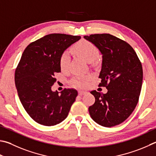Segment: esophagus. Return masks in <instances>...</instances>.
I'll use <instances>...</instances> for the list:
<instances>
[{"instance_id":"obj_1","label":"esophagus","mask_w":156,"mask_h":156,"mask_svg":"<svg viewBox=\"0 0 156 156\" xmlns=\"http://www.w3.org/2000/svg\"><path fill=\"white\" fill-rule=\"evenodd\" d=\"M87 92L86 91H83V90H79L78 91V95H83L84 94H86Z\"/></svg>"}]
</instances>
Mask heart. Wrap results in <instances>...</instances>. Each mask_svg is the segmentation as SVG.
<instances>
[{
	"label": "heart",
	"mask_w": 156,
	"mask_h": 156,
	"mask_svg": "<svg viewBox=\"0 0 156 156\" xmlns=\"http://www.w3.org/2000/svg\"><path fill=\"white\" fill-rule=\"evenodd\" d=\"M73 52L76 55L80 56L85 59L88 62H92L99 55V50L95 44L85 39H81L78 41L72 48ZM70 61L68 53L66 52H63L59 58V64L62 69H66L68 66ZM91 78L90 75H86L83 76H78L72 79L71 83L73 86L78 87H85L87 85L88 82Z\"/></svg>",
	"instance_id": "heart-1"
}]
</instances>
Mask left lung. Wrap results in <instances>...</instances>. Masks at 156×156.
Here are the masks:
<instances>
[{
	"label": "left lung",
	"instance_id": "8db88e82",
	"mask_svg": "<svg viewBox=\"0 0 156 156\" xmlns=\"http://www.w3.org/2000/svg\"><path fill=\"white\" fill-rule=\"evenodd\" d=\"M84 37L102 54L99 86L108 89L106 94L90 91L95 98L89 108L90 117L104 127L119 125L129 117L138 102L143 77L142 64L133 48L117 37L104 33Z\"/></svg>",
	"mask_w": 156,
	"mask_h": 156
}]
</instances>
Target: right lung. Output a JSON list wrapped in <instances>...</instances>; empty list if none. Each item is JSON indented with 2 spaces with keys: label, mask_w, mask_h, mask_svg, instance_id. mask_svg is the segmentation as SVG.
Returning <instances> with one entry per match:
<instances>
[{
  "label": "right lung",
  "mask_w": 156,
  "mask_h": 156,
  "mask_svg": "<svg viewBox=\"0 0 156 156\" xmlns=\"http://www.w3.org/2000/svg\"><path fill=\"white\" fill-rule=\"evenodd\" d=\"M80 36L54 33L30 43L24 50L15 71V83L20 100L33 119L52 126L66 119L78 95L74 89H64L61 94L51 87L55 73L61 72L59 58Z\"/></svg>",
  "instance_id": "right-lung-1"
}]
</instances>
